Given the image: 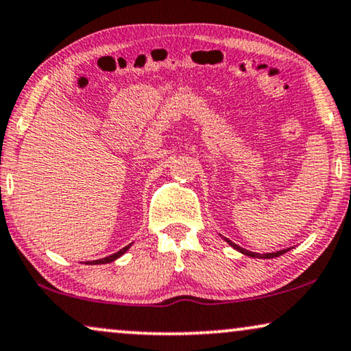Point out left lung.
<instances>
[{
	"instance_id": "obj_1",
	"label": "left lung",
	"mask_w": 351,
	"mask_h": 351,
	"mask_svg": "<svg viewBox=\"0 0 351 351\" xmlns=\"http://www.w3.org/2000/svg\"><path fill=\"white\" fill-rule=\"evenodd\" d=\"M228 241V239H226ZM230 242V244L234 247V249H237L239 252H242V254L244 255H249V256H258V258H274V256H279V255H282V254H286L287 250H281V252H276V254H265V255H258V254H254V252H249V250H245V249H242V247H239V245H236L234 242H231V241H228Z\"/></svg>"
}]
</instances>
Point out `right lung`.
<instances>
[{
  "instance_id": "obj_1",
  "label": "right lung",
  "mask_w": 351,
  "mask_h": 351,
  "mask_svg": "<svg viewBox=\"0 0 351 351\" xmlns=\"http://www.w3.org/2000/svg\"><path fill=\"white\" fill-rule=\"evenodd\" d=\"M128 247L130 245H127V247H123V249L121 250H119L117 252V254H114V255H109V256H106V258H101V260H95V261H88V263L90 265H104V263H110V261H114V260H117L119 258V256H121L125 254V252L128 250Z\"/></svg>"
}]
</instances>
